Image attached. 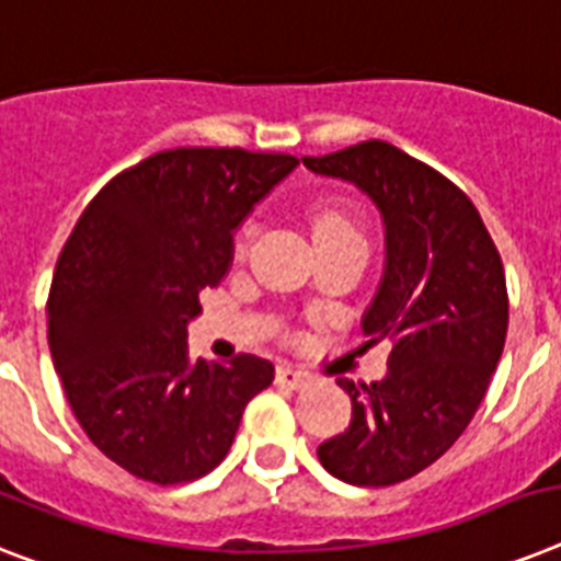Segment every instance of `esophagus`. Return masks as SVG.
Wrapping results in <instances>:
<instances>
[{
    "label": "esophagus",
    "mask_w": 561,
    "mask_h": 561,
    "mask_svg": "<svg viewBox=\"0 0 561 561\" xmlns=\"http://www.w3.org/2000/svg\"><path fill=\"white\" fill-rule=\"evenodd\" d=\"M276 383L288 386V389H305V386L313 383V377L308 371H302V368L279 366L276 368Z\"/></svg>",
    "instance_id": "34e87169"
}]
</instances>
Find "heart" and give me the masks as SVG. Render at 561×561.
Segmentation results:
<instances>
[{
  "instance_id": "b5f03b06",
  "label": "heart",
  "mask_w": 561,
  "mask_h": 561,
  "mask_svg": "<svg viewBox=\"0 0 561 561\" xmlns=\"http://www.w3.org/2000/svg\"><path fill=\"white\" fill-rule=\"evenodd\" d=\"M253 233H256V225L241 227L239 241H236V250H239V253L248 250ZM331 233H357V230H354V225L343 216V213H336V209H320V213L313 216V239H317V236H331Z\"/></svg>"
}]
</instances>
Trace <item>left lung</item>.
Returning a JSON list of instances; mask_svg holds the SVG:
<instances>
[{
	"mask_svg": "<svg viewBox=\"0 0 561 561\" xmlns=\"http://www.w3.org/2000/svg\"><path fill=\"white\" fill-rule=\"evenodd\" d=\"M302 163L357 186L383 218V276L359 325L368 343H391L383 380H336L352 423L317 455L345 484H400L438 461L484 400L507 336L502 256L470 198L391 144Z\"/></svg>",
	"mask_w": 561,
	"mask_h": 561,
	"instance_id": "1",
	"label": "left lung"
}]
</instances>
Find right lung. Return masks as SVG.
I'll list each match as a JSON object with an SVG mask.
<instances>
[{
	"label": "right lung",
	"instance_id": "add662e5",
	"mask_svg": "<svg viewBox=\"0 0 561 561\" xmlns=\"http://www.w3.org/2000/svg\"><path fill=\"white\" fill-rule=\"evenodd\" d=\"M294 154L170 149L112 178L68 236L48 294V348L89 440L131 476L184 484L225 461L271 359H193L198 294Z\"/></svg>",
	"mask_w": 561,
	"mask_h": 561
}]
</instances>
